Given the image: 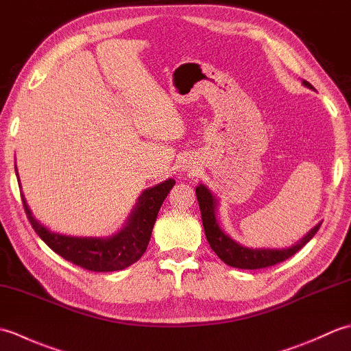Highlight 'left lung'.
Wrapping results in <instances>:
<instances>
[{"label":"left lung","instance_id":"left-lung-1","mask_svg":"<svg viewBox=\"0 0 351 351\" xmlns=\"http://www.w3.org/2000/svg\"><path fill=\"white\" fill-rule=\"evenodd\" d=\"M303 84L314 88L312 84H309L308 81L303 80ZM196 196H197V202L200 208V214H202V223H204V229H205V235L206 240L210 243L211 249L217 253V256L223 261V263L235 267V268H244V270H256V268H265V267H271L282 263V261L288 259L289 256H293L294 253L299 252L304 244H306L312 237L317 234V230L319 229L318 225L309 230V234L302 238V240L297 243L293 247L288 249H249L244 247V245L238 244L234 241L232 238H229L223 230L220 229L217 220H215V199L213 197L211 191L208 190L205 185H199L196 189Z\"/></svg>","mask_w":351,"mask_h":351}]
</instances>
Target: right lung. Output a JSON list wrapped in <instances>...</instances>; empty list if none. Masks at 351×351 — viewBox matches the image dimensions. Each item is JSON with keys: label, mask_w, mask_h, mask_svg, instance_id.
I'll use <instances>...</instances> for the list:
<instances>
[{"label": "right lung", "mask_w": 351, "mask_h": 351, "mask_svg": "<svg viewBox=\"0 0 351 351\" xmlns=\"http://www.w3.org/2000/svg\"><path fill=\"white\" fill-rule=\"evenodd\" d=\"M173 185V180H167L143 191L126 226L111 238H78L49 232L33 217L24 195L21 197L34 232L47 243L48 247L72 264L88 271L102 273L123 270L141 258L151 240L156 215Z\"/></svg>", "instance_id": "add662e5"}]
</instances>
